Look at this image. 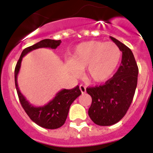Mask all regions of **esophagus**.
Instances as JSON below:
<instances>
[{"mask_svg": "<svg viewBox=\"0 0 153 153\" xmlns=\"http://www.w3.org/2000/svg\"><path fill=\"white\" fill-rule=\"evenodd\" d=\"M79 90H80L81 93H86V86H83V85H80L79 86Z\"/></svg>", "mask_w": 153, "mask_h": 153, "instance_id": "esophagus-1", "label": "esophagus"}]
</instances>
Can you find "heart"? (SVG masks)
<instances>
[{
  "mask_svg": "<svg viewBox=\"0 0 153 153\" xmlns=\"http://www.w3.org/2000/svg\"><path fill=\"white\" fill-rule=\"evenodd\" d=\"M120 47L113 42L92 40L81 43L76 47L70 70L75 76L86 68V77L93 83H102L117 70L121 59Z\"/></svg>",
  "mask_w": 153,
  "mask_h": 153,
  "instance_id": "b5f03b06",
  "label": "heart"
}]
</instances>
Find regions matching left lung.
<instances>
[{"label": "left lung", "mask_w": 153, "mask_h": 153, "mask_svg": "<svg viewBox=\"0 0 153 153\" xmlns=\"http://www.w3.org/2000/svg\"><path fill=\"white\" fill-rule=\"evenodd\" d=\"M110 39L122 52L121 64L105 84L86 88L92 97L89 117L94 123L102 126L117 123L125 116L134 97L139 73L132 51L113 36Z\"/></svg>", "instance_id": "obj_1"}]
</instances>
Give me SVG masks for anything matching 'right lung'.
I'll use <instances>...</instances> for the list:
<instances>
[{
	"label": "right lung",
	"mask_w": 153,
	"mask_h": 153,
	"mask_svg": "<svg viewBox=\"0 0 153 153\" xmlns=\"http://www.w3.org/2000/svg\"><path fill=\"white\" fill-rule=\"evenodd\" d=\"M61 43V40H54L51 39L42 40L40 42L27 47L22 51L19 58L14 70V79H15L16 90L17 92L19 100L21 106L24 108L30 120L45 129H54L60 128L65 123L68 115L70 105L81 94L79 86L71 90L63 89L58 92L52 100L43 106H33L24 97L18 88L17 84V75L21 69L22 59L27 53L33 50L38 48H52L56 49Z\"/></svg>",
	"instance_id": "obj_1"
}]
</instances>
